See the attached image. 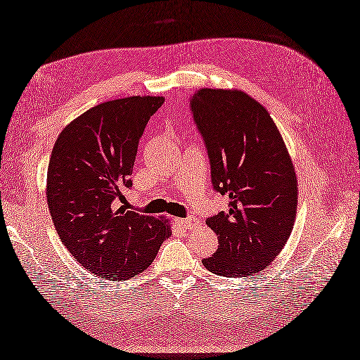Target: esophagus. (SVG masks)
I'll return each instance as SVG.
<instances>
[{
    "label": "esophagus",
    "mask_w": 360,
    "mask_h": 360,
    "mask_svg": "<svg viewBox=\"0 0 360 360\" xmlns=\"http://www.w3.org/2000/svg\"><path fill=\"white\" fill-rule=\"evenodd\" d=\"M197 224H199V221H197L195 217H191V216L185 217V219H180V221H179V225L181 226V229H185V230H191Z\"/></svg>",
    "instance_id": "1"
}]
</instances>
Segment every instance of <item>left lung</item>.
Wrapping results in <instances>:
<instances>
[{"label":"left lung","mask_w":360,"mask_h":360,"mask_svg":"<svg viewBox=\"0 0 360 360\" xmlns=\"http://www.w3.org/2000/svg\"><path fill=\"white\" fill-rule=\"evenodd\" d=\"M208 149L211 179L229 195V210L210 217L217 252L203 259L210 272L252 276L288 242L297 217L295 167L272 116L240 90L200 88L191 99Z\"/></svg>","instance_id":"1"}]
</instances>
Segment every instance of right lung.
Masks as SVG:
<instances>
[{"label":"right lung","instance_id":"obj_1","mask_svg":"<svg viewBox=\"0 0 360 360\" xmlns=\"http://www.w3.org/2000/svg\"><path fill=\"white\" fill-rule=\"evenodd\" d=\"M163 102V96H130L94 105L60 131L51 153L46 200L57 234L101 278L144 272L172 234L163 217L115 205L131 186L139 138Z\"/></svg>","mask_w":360,"mask_h":360}]
</instances>
